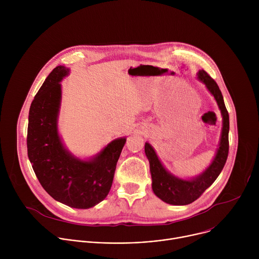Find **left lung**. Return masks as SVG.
Listing matches in <instances>:
<instances>
[{
    "mask_svg": "<svg viewBox=\"0 0 259 259\" xmlns=\"http://www.w3.org/2000/svg\"><path fill=\"white\" fill-rule=\"evenodd\" d=\"M198 79L205 84L209 92L214 96L223 116V131H221L219 147L209 167L197 177L191 179L178 178L165 169L149 142H145L144 145V152L150 162L153 191L158 198L171 205H188L196 201L223 171L229 155L230 118L224 96L216 82L204 69L199 70Z\"/></svg>",
    "mask_w": 259,
    "mask_h": 259,
    "instance_id": "obj_1",
    "label": "left lung"
}]
</instances>
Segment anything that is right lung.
Segmentation results:
<instances>
[{
    "label": "right lung",
    "mask_w": 259,
    "mask_h": 259,
    "mask_svg": "<svg viewBox=\"0 0 259 259\" xmlns=\"http://www.w3.org/2000/svg\"><path fill=\"white\" fill-rule=\"evenodd\" d=\"M68 72L65 66L55 67L30 104L27 156L41 186L54 200L71 208L88 209L109 193L126 138L109 142L87 161L76 158L65 149L58 134L57 119L60 81Z\"/></svg>",
    "instance_id": "1"
}]
</instances>
